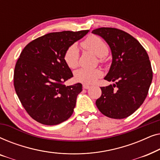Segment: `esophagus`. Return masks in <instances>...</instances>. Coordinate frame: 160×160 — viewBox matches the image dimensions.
<instances>
[{
	"label": "esophagus",
	"mask_w": 160,
	"mask_h": 160,
	"mask_svg": "<svg viewBox=\"0 0 160 160\" xmlns=\"http://www.w3.org/2000/svg\"><path fill=\"white\" fill-rule=\"evenodd\" d=\"M89 87H89V85H87V84H83V89H89Z\"/></svg>",
	"instance_id": "obj_1"
}]
</instances>
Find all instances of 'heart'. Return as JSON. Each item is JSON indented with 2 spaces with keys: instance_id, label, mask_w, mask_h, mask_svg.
<instances>
[{
  "instance_id": "b5f03b06",
  "label": "heart",
  "mask_w": 160,
  "mask_h": 160,
  "mask_svg": "<svg viewBox=\"0 0 160 160\" xmlns=\"http://www.w3.org/2000/svg\"><path fill=\"white\" fill-rule=\"evenodd\" d=\"M82 46L84 49L92 52L96 56L99 57V61L102 62L104 57L108 53V46L105 41L97 36H89L82 42ZM64 61L67 66L73 69L78 66L79 51L76 45H71L65 50ZM102 71L100 69H85L82 68L76 71L74 79L76 82L84 84H92L98 78L101 77Z\"/></svg>"
}]
</instances>
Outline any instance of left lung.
I'll return each mask as SVG.
<instances>
[{"mask_svg":"<svg viewBox=\"0 0 160 160\" xmlns=\"http://www.w3.org/2000/svg\"><path fill=\"white\" fill-rule=\"evenodd\" d=\"M92 32L101 36L111 48L112 63L104 79L114 82L100 87L102 95L96 106L109 118L128 117L143 104L152 84L147 52L137 39L122 30L100 28Z\"/></svg>","mask_w":160,"mask_h":160,"instance_id":"left-lung-1","label":"left lung"}]
</instances>
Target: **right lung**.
Segmentation results:
<instances>
[{
  "label": "right lung",
  "instance_id": "right-lung-1",
  "mask_svg": "<svg viewBox=\"0 0 160 160\" xmlns=\"http://www.w3.org/2000/svg\"><path fill=\"white\" fill-rule=\"evenodd\" d=\"M88 32H50L32 41L21 52L14 68V89L24 108L36 122L56 125L73 113L82 85L64 84L73 73L63 56Z\"/></svg>",
  "mask_w": 160,
  "mask_h": 160
}]
</instances>
